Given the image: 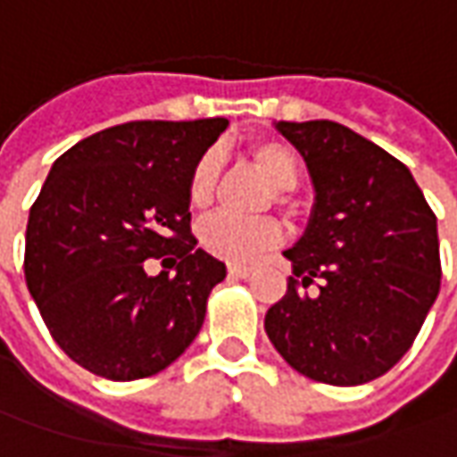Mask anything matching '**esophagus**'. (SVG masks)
Segmentation results:
<instances>
[{"label":"esophagus","instance_id":"34e87169","mask_svg":"<svg viewBox=\"0 0 457 457\" xmlns=\"http://www.w3.org/2000/svg\"><path fill=\"white\" fill-rule=\"evenodd\" d=\"M228 273L232 278H250L253 276V265H245V262H229Z\"/></svg>","mask_w":457,"mask_h":457}]
</instances>
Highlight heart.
Wrapping results in <instances>:
<instances>
[{"mask_svg":"<svg viewBox=\"0 0 457 457\" xmlns=\"http://www.w3.org/2000/svg\"><path fill=\"white\" fill-rule=\"evenodd\" d=\"M250 164L262 174V179L270 187V199L280 210L291 212L293 202L288 192L295 189L301 179V162L291 146L276 138H262L253 141L247 146ZM220 179V166L217 159L204 154L189 169L187 177V202L192 210L204 212L214 199ZM280 237V225L268 214H253V217H232V214H214L199 222L197 243L204 253L214 258L229 260V262H243L258 255L260 250L270 247Z\"/></svg>","mask_w":457,"mask_h":457,"instance_id":"b5f03b06","label":"heart"}]
</instances>
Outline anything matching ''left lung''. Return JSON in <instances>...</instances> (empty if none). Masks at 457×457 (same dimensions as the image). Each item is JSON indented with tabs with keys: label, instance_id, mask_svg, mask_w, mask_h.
<instances>
[{
	"label": "left lung",
	"instance_id": "obj_1",
	"mask_svg": "<svg viewBox=\"0 0 457 457\" xmlns=\"http://www.w3.org/2000/svg\"><path fill=\"white\" fill-rule=\"evenodd\" d=\"M278 131L306 159L316 207L286 250L293 276L265 334L308 379L364 385L410 352L440 293L437 217L410 169L352 129L278 120Z\"/></svg>",
	"mask_w": 457,
	"mask_h": 457
}]
</instances>
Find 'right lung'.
Listing matches in <instances>:
<instances>
[{
  "instance_id": "right-lung-1",
  "label": "right lung",
  "mask_w": 457,
  "mask_h": 457,
  "mask_svg": "<svg viewBox=\"0 0 457 457\" xmlns=\"http://www.w3.org/2000/svg\"><path fill=\"white\" fill-rule=\"evenodd\" d=\"M225 119L131 120L57 159L29 207L24 280L75 364L113 382L154 377L199 334L225 262L197 250L187 177ZM154 257L177 267L151 278Z\"/></svg>"
}]
</instances>
